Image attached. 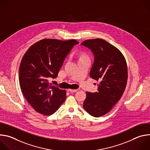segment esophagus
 <instances>
[{
    "label": "esophagus",
    "mask_w": 150,
    "mask_h": 150,
    "mask_svg": "<svg viewBox=\"0 0 150 150\" xmlns=\"http://www.w3.org/2000/svg\"><path fill=\"white\" fill-rule=\"evenodd\" d=\"M69 91H70V92H71V93H75V92H76V91H78L79 90V89H76V90L69 89Z\"/></svg>",
    "instance_id": "obj_1"
}]
</instances>
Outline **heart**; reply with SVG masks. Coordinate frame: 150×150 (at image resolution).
<instances>
[{"label":"heart","mask_w":150,"mask_h":150,"mask_svg":"<svg viewBox=\"0 0 150 150\" xmlns=\"http://www.w3.org/2000/svg\"><path fill=\"white\" fill-rule=\"evenodd\" d=\"M81 57H87V55H82Z\"/></svg>","instance_id":"b5f03b06"}]
</instances>
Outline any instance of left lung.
<instances>
[{
    "mask_svg": "<svg viewBox=\"0 0 150 150\" xmlns=\"http://www.w3.org/2000/svg\"><path fill=\"white\" fill-rule=\"evenodd\" d=\"M81 45L94 56L90 76L100 81L97 92H87L83 107L98 117L109 112L121 98L127 84V63L122 52L103 39L86 40Z\"/></svg>",
    "mask_w": 150,
    "mask_h": 150,
    "instance_id": "1",
    "label": "left lung"
}]
</instances>
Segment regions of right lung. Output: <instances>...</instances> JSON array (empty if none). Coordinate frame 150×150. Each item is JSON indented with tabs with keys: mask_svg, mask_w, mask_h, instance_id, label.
Returning a JSON list of instances; mask_svg holds the SVG:
<instances>
[{
	"mask_svg": "<svg viewBox=\"0 0 150 150\" xmlns=\"http://www.w3.org/2000/svg\"><path fill=\"white\" fill-rule=\"evenodd\" d=\"M74 39H42L33 45L21 60L19 81L25 99L38 113L49 116L65 101L67 92L49 82L56 78L64 60L75 45Z\"/></svg>",
	"mask_w": 150,
	"mask_h": 150,
	"instance_id": "right-lung-1",
	"label": "right lung"
}]
</instances>
